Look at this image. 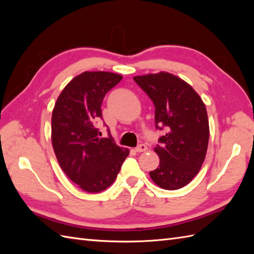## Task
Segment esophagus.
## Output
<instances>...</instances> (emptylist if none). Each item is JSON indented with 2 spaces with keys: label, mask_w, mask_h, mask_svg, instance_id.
I'll list each match as a JSON object with an SVG mask.
<instances>
[{
  "label": "esophagus",
  "mask_w": 254,
  "mask_h": 254,
  "mask_svg": "<svg viewBox=\"0 0 254 254\" xmlns=\"http://www.w3.org/2000/svg\"><path fill=\"white\" fill-rule=\"evenodd\" d=\"M135 150L137 153H143V152H146L147 150V146L145 144H139L138 146L135 148Z\"/></svg>",
  "instance_id": "obj_1"
}]
</instances>
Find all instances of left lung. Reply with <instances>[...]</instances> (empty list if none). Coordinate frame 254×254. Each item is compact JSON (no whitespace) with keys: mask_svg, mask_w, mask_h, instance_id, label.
Returning a JSON list of instances; mask_svg holds the SVG:
<instances>
[{"mask_svg":"<svg viewBox=\"0 0 254 254\" xmlns=\"http://www.w3.org/2000/svg\"><path fill=\"white\" fill-rule=\"evenodd\" d=\"M133 79L154 102L156 127L167 130L154 148L159 166L149 176L161 189L178 190L198 174L206 156V108L192 86L174 74L159 72Z\"/></svg>","mask_w":254,"mask_h":254,"instance_id":"8db88e82","label":"left lung"}]
</instances>
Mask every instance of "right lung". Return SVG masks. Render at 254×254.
Listing matches in <instances>:
<instances>
[{
    "instance_id": "right-lung-1",
    "label": "right lung",
    "mask_w": 254,
    "mask_h": 254,
    "mask_svg": "<svg viewBox=\"0 0 254 254\" xmlns=\"http://www.w3.org/2000/svg\"><path fill=\"white\" fill-rule=\"evenodd\" d=\"M122 75L84 72L75 76L59 95L51 118V141L58 163L68 179L89 193L109 188L130 150L113 138L100 137L96 122L102 119L106 94Z\"/></svg>"
}]
</instances>
